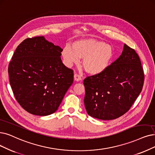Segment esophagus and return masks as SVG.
Segmentation results:
<instances>
[{"label":"esophagus","mask_w":155,"mask_h":155,"mask_svg":"<svg viewBox=\"0 0 155 155\" xmlns=\"http://www.w3.org/2000/svg\"><path fill=\"white\" fill-rule=\"evenodd\" d=\"M74 80L76 81H80V80H81V79H82L81 76H79L78 74H74Z\"/></svg>","instance_id":"1"}]
</instances>
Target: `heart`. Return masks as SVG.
<instances>
[{
	"instance_id": "1",
	"label": "heart",
	"mask_w": 155,
	"mask_h": 155,
	"mask_svg": "<svg viewBox=\"0 0 155 155\" xmlns=\"http://www.w3.org/2000/svg\"><path fill=\"white\" fill-rule=\"evenodd\" d=\"M65 63L68 66L79 63L83 60V67L91 75H98L106 71L114 59L113 48L102 41L84 39L74 41L71 47L65 46L62 53Z\"/></svg>"
}]
</instances>
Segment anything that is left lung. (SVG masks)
I'll return each mask as SVG.
<instances>
[{"label": "left lung", "instance_id": "8db88e82", "mask_svg": "<svg viewBox=\"0 0 155 155\" xmlns=\"http://www.w3.org/2000/svg\"><path fill=\"white\" fill-rule=\"evenodd\" d=\"M144 79L139 55L125 44L120 57L106 71L84 79V102L87 113L102 120L121 116L139 95Z\"/></svg>", "mask_w": 155, "mask_h": 155}]
</instances>
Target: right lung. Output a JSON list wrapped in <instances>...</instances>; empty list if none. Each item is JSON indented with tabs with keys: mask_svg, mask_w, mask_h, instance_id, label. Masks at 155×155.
<instances>
[{
	"mask_svg": "<svg viewBox=\"0 0 155 155\" xmlns=\"http://www.w3.org/2000/svg\"><path fill=\"white\" fill-rule=\"evenodd\" d=\"M62 51L43 36L25 39L15 50L8 67L9 82L17 102L29 113H54L73 83V70L61 60Z\"/></svg>",
	"mask_w": 155,
	"mask_h": 155,
	"instance_id": "right-lung-1",
	"label": "right lung"
}]
</instances>
